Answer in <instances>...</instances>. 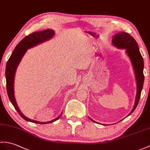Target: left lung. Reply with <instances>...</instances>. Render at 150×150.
Returning a JSON list of instances; mask_svg holds the SVG:
<instances>
[{
    "mask_svg": "<svg viewBox=\"0 0 150 150\" xmlns=\"http://www.w3.org/2000/svg\"><path fill=\"white\" fill-rule=\"evenodd\" d=\"M112 41V44L114 46L117 47V48L126 49V52L130 59L135 71V78H136L137 81V91L134 107L133 109H132V112L129 114V115H130L135 110V109H136L138 105L139 99H140L141 97L142 87H143V83L144 80V76L143 74V58H142L140 53V51H139L137 43L130 34L125 32L119 33L114 36ZM91 120L95 123V121H93L91 119Z\"/></svg>",
    "mask_w": 150,
    "mask_h": 150,
    "instance_id": "obj_1",
    "label": "left lung"
}]
</instances>
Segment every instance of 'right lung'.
Returning <instances> with one entry per match:
<instances>
[{
  "label": "right lung",
  "instance_id": "right-lung-1",
  "mask_svg": "<svg viewBox=\"0 0 150 150\" xmlns=\"http://www.w3.org/2000/svg\"><path fill=\"white\" fill-rule=\"evenodd\" d=\"M54 34V31L50 29H47L39 32H34L29 35L25 36L20 42L16 45L15 50L12 52V54L8 59L6 64V89L9 98L11 101V103L14 107L15 108L17 112H18L20 116L23 118L24 120L30 121V122L38 123V124H47L52 123L54 121L57 120L60 116L57 117L56 119L52 120L51 121H48L47 123H41L39 121H34L33 120L29 119V118L24 116L20 112L18 106L16 105L15 96H14V77H15L16 69L18 67L21 59L22 58L23 55L25 53V52L28 48L35 46L37 44L42 43L45 41L49 40Z\"/></svg>",
  "mask_w": 150,
  "mask_h": 150
}]
</instances>
